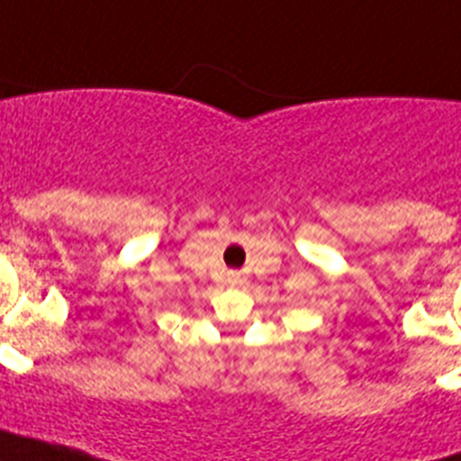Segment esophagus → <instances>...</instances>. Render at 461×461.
<instances>
[{
  "label": "esophagus",
  "mask_w": 461,
  "mask_h": 461,
  "mask_svg": "<svg viewBox=\"0 0 461 461\" xmlns=\"http://www.w3.org/2000/svg\"><path fill=\"white\" fill-rule=\"evenodd\" d=\"M227 284H230V285H241L243 284L241 274H239V272H230V274H227Z\"/></svg>",
  "instance_id": "esophagus-1"
}]
</instances>
